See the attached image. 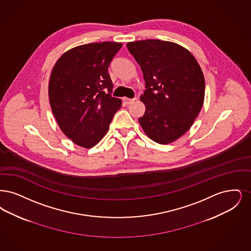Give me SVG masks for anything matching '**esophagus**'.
I'll return each instance as SVG.
<instances>
[{"label":"esophagus","instance_id":"esophagus-1","mask_svg":"<svg viewBox=\"0 0 251 251\" xmlns=\"http://www.w3.org/2000/svg\"><path fill=\"white\" fill-rule=\"evenodd\" d=\"M123 100H124V102L126 104V105H130L132 104L135 100H136V98H123Z\"/></svg>","mask_w":251,"mask_h":251}]
</instances>
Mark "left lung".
<instances>
[{"mask_svg":"<svg viewBox=\"0 0 251 251\" xmlns=\"http://www.w3.org/2000/svg\"><path fill=\"white\" fill-rule=\"evenodd\" d=\"M141 66L146 91L141 96L145 112L139 118L153 142L169 144L193 125L204 101L205 81L195 57L178 44L158 39L128 42Z\"/></svg>","mask_w":251,"mask_h":251,"instance_id":"1","label":"left lung"}]
</instances>
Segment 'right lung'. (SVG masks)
Returning <instances> with one entry per match:
<instances>
[{"label": "right lung", "instance_id": "1", "mask_svg": "<svg viewBox=\"0 0 251 251\" xmlns=\"http://www.w3.org/2000/svg\"><path fill=\"white\" fill-rule=\"evenodd\" d=\"M122 46L116 42L80 45L66 51L52 68L50 108L60 129L80 147L97 145L122 106L121 99L109 94L113 84L108 72Z\"/></svg>", "mask_w": 251, "mask_h": 251}]
</instances>
